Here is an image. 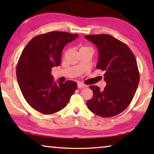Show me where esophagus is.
I'll return each instance as SVG.
<instances>
[{
  "mask_svg": "<svg viewBox=\"0 0 154 154\" xmlns=\"http://www.w3.org/2000/svg\"><path fill=\"white\" fill-rule=\"evenodd\" d=\"M77 87H78V88H79V89H82V88H87L88 86H87L86 85L83 84V83H78V84H77Z\"/></svg>",
  "mask_w": 154,
  "mask_h": 154,
  "instance_id": "obj_1",
  "label": "esophagus"
}]
</instances>
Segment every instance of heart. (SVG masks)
Here are the masks:
<instances>
[{
    "mask_svg": "<svg viewBox=\"0 0 154 154\" xmlns=\"http://www.w3.org/2000/svg\"><path fill=\"white\" fill-rule=\"evenodd\" d=\"M92 49L90 47H88V46H85V45H81L79 46V51H82V50H85V49Z\"/></svg>",
    "mask_w": 154,
    "mask_h": 154,
    "instance_id": "heart-1",
    "label": "heart"
}]
</instances>
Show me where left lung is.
<instances>
[{
  "label": "left lung",
  "instance_id": "left-lung-1",
  "mask_svg": "<svg viewBox=\"0 0 154 154\" xmlns=\"http://www.w3.org/2000/svg\"><path fill=\"white\" fill-rule=\"evenodd\" d=\"M98 49L96 69L105 72L106 85L103 91L90 85L93 97L87 100V106L93 113L103 118L117 116L132 102L139 83L137 60L126 44L109 35L85 36Z\"/></svg>",
  "mask_w": 154,
  "mask_h": 154
}]
</instances>
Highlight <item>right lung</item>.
Listing matches in <instances>:
<instances>
[{"label": "right lung", "mask_w": 154, "mask_h": 154, "mask_svg": "<svg viewBox=\"0 0 154 154\" xmlns=\"http://www.w3.org/2000/svg\"><path fill=\"white\" fill-rule=\"evenodd\" d=\"M77 34L53 31L35 36L19 58L16 76L22 95L36 111L53 114L62 110L77 88L73 81L57 84L51 69L61 63L64 47L75 40Z\"/></svg>", "instance_id": "1"}]
</instances>
